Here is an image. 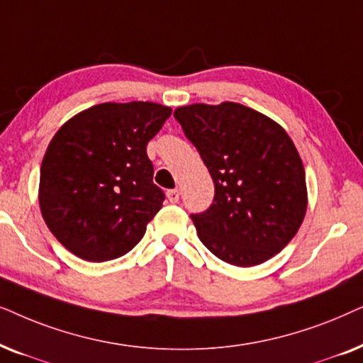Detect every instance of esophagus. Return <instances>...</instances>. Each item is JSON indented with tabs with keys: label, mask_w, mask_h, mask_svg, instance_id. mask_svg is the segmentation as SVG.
Listing matches in <instances>:
<instances>
[{
	"label": "esophagus",
	"mask_w": 363,
	"mask_h": 363,
	"mask_svg": "<svg viewBox=\"0 0 363 363\" xmlns=\"http://www.w3.org/2000/svg\"><path fill=\"white\" fill-rule=\"evenodd\" d=\"M167 199L169 202H172V204H176V202H179V191L177 189L167 191Z\"/></svg>",
	"instance_id": "34e87169"
}]
</instances>
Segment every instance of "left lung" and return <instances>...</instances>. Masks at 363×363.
Masks as SVG:
<instances>
[{"instance_id": "1", "label": "left lung", "mask_w": 363, "mask_h": 363, "mask_svg": "<svg viewBox=\"0 0 363 363\" xmlns=\"http://www.w3.org/2000/svg\"><path fill=\"white\" fill-rule=\"evenodd\" d=\"M174 118L216 186L209 209L191 214L201 242L238 267L279 254L307 211L306 171L282 125L230 101L182 106Z\"/></svg>"}]
</instances>
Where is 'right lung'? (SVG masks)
I'll return each mask as SVG.
<instances>
[{
	"label": "right lung",
	"instance_id": "right-lung-1",
	"mask_svg": "<svg viewBox=\"0 0 363 363\" xmlns=\"http://www.w3.org/2000/svg\"><path fill=\"white\" fill-rule=\"evenodd\" d=\"M167 106L103 103L61 125L41 162L40 209L65 247L89 262L128 254L162 207L146 146Z\"/></svg>",
	"mask_w": 363,
	"mask_h": 363
}]
</instances>
